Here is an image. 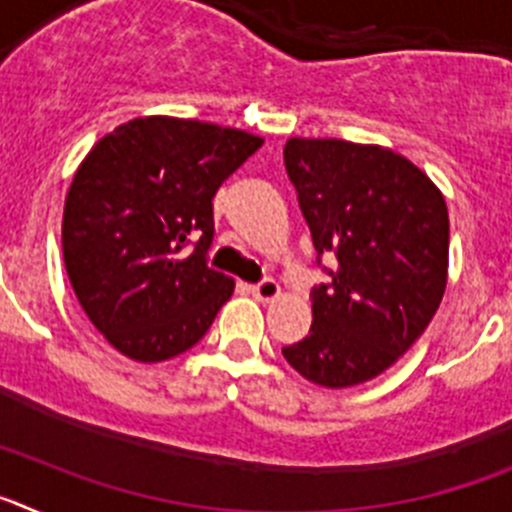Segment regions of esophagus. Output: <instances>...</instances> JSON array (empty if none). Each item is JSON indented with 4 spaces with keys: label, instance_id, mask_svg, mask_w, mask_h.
Returning a JSON list of instances; mask_svg holds the SVG:
<instances>
[{
    "label": "esophagus",
    "instance_id": "34e87169",
    "mask_svg": "<svg viewBox=\"0 0 512 512\" xmlns=\"http://www.w3.org/2000/svg\"><path fill=\"white\" fill-rule=\"evenodd\" d=\"M251 295L261 302H271L274 297H279V284L274 279H261L259 284H253Z\"/></svg>",
    "mask_w": 512,
    "mask_h": 512
}]
</instances>
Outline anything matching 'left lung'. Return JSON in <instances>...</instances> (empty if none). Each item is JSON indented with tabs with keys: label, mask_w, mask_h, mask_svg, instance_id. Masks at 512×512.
Returning <instances> with one entry per match:
<instances>
[{
	"label": "left lung",
	"mask_w": 512,
	"mask_h": 512,
	"mask_svg": "<svg viewBox=\"0 0 512 512\" xmlns=\"http://www.w3.org/2000/svg\"><path fill=\"white\" fill-rule=\"evenodd\" d=\"M284 166L312 246L336 264L312 289L310 336L284 346L289 366L330 390L390 369L441 305L449 210L400 153L336 138H289Z\"/></svg>",
	"instance_id": "1"
}]
</instances>
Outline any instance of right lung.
<instances>
[{"instance_id":"obj_1","label":"right lung","mask_w":512,"mask_h":512,"mask_svg":"<svg viewBox=\"0 0 512 512\" xmlns=\"http://www.w3.org/2000/svg\"><path fill=\"white\" fill-rule=\"evenodd\" d=\"M264 138L212 122L135 117L76 169L63 207V264L79 305L135 361L200 341L233 295L207 266L212 197Z\"/></svg>"}]
</instances>
